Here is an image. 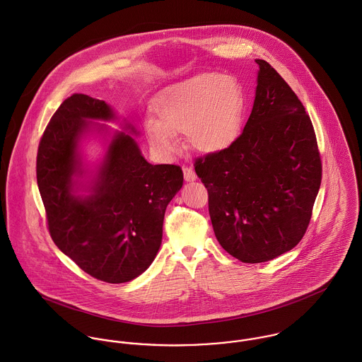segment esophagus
I'll return each mask as SVG.
<instances>
[{
  "instance_id": "34e87169",
  "label": "esophagus",
  "mask_w": 362,
  "mask_h": 362,
  "mask_svg": "<svg viewBox=\"0 0 362 362\" xmlns=\"http://www.w3.org/2000/svg\"><path fill=\"white\" fill-rule=\"evenodd\" d=\"M182 171H184V178H185V181H195V180H197V174H195V171H194L191 167L185 165V167L182 168Z\"/></svg>"
}]
</instances>
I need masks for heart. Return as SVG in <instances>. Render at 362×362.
I'll list each match as a JSON object with an SVG mask.
<instances>
[{
  "label": "heart",
  "mask_w": 362,
  "mask_h": 362,
  "mask_svg": "<svg viewBox=\"0 0 362 362\" xmlns=\"http://www.w3.org/2000/svg\"><path fill=\"white\" fill-rule=\"evenodd\" d=\"M244 92L230 75L199 74L164 88L152 103L155 121L146 124V139L156 153H175L177 134L198 152L228 146L240 132Z\"/></svg>",
  "instance_id": "obj_1"
}]
</instances>
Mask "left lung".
Returning <instances> with one entry per match:
<instances>
[{"mask_svg": "<svg viewBox=\"0 0 362 362\" xmlns=\"http://www.w3.org/2000/svg\"><path fill=\"white\" fill-rule=\"evenodd\" d=\"M257 64L255 102L243 134L194 164L217 241L244 263L277 258L303 240L322 180L305 107L269 62Z\"/></svg>", "mask_w": 362, "mask_h": 362, "instance_id": "1", "label": "left lung"}]
</instances>
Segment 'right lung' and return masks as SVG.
Instances as JSON below:
<instances>
[{
  "instance_id": "1",
  "label": "right lung",
  "mask_w": 362,
  "mask_h": 362,
  "mask_svg": "<svg viewBox=\"0 0 362 362\" xmlns=\"http://www.w3.org/2000/svg\"><path fill=\"white\" fill-rule=\"evenodd\" d=\"M112 118L103 100L82 93L65 99L40 139L36 175L54 244L92 277L118 284L138 277L153 262L165 207L184 175L180 165L148 163L136 142L118 132L92 194L74 195V177L82 174L78 142L89 128L86 119Z\"/></svg>"
}]
</instances>
